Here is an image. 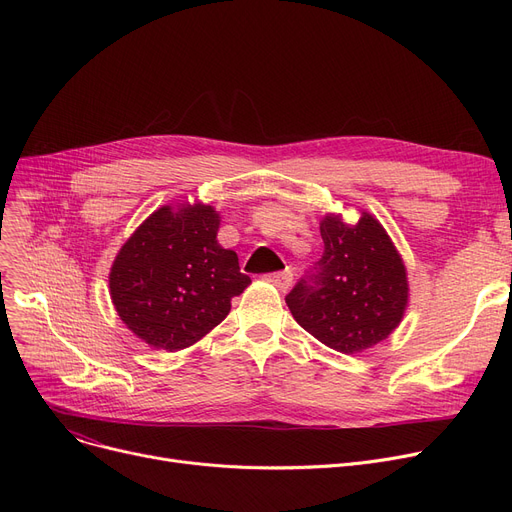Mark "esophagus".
Instances as JSON below:
<instances>
[{"instance_id": "1", "label": "esophagus", "mask_w": 512, "mask_h": 512, "mask_svg": "<svg viewBox=\"0 0 512 512\" xmlns=\"http://www.w3.org/2000/svg\"><path fill=\"white\" fill-rule=\"evenodd\" d=\"M265 280L270 282L272 286H276L278 290H288L290 284H292V274H290V270H286V272H276V274H267Z\"/></svg>"}]
</instances>
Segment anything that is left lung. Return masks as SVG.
Instances as JSON below:
<instances>
[{
  "mask_svg": "<svg viewBox=\"0 0 512 512\" xmlns=\"http://www.w3.org/2000/svg\"><path fill=\"white\" fill-rule=\"evenodd\" d=\"M324 255L286 305L319 342L353 355L386 340L409 303L407 267L384 226L361 211L357 224L328 213L319 224Z\"/></svg>",
  "mask_w": 512,
  "mask_h": 512,
  "instance_id": "obj_1",
  "label": "left lung"
}]
</instances>
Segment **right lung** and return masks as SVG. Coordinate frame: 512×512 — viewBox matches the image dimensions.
Returning <instances> with one entry per match:
<instances>
[{
    "label": "right lung",
    "mask_w": 512,
    "mask_h": 512,
    "mask_svg": "<svg viewBox=\"0 0 512 512\" xmlns=\"http://www.w3.org/2000/svg\"><path fill=\"white\" fill-rule=\"evenodd\" d=\"M218 228L220 213L211 205H164L124 242L110 294L134 336L174 353L224 321L251 278L218 242Z\"/></svg>",
    "instance_id": "add662e5"
}]
</instances>
